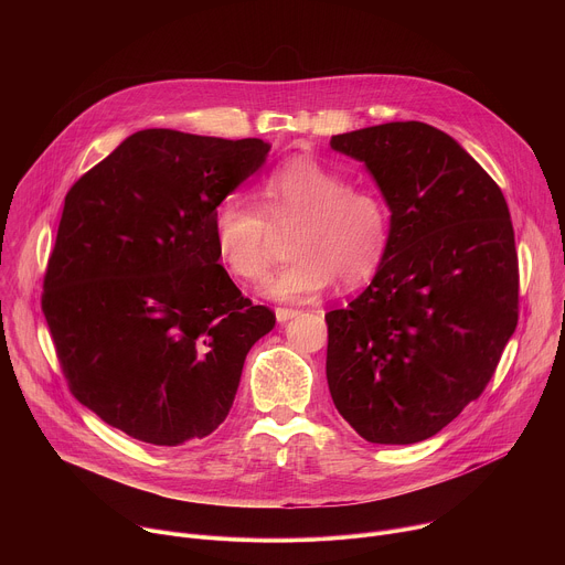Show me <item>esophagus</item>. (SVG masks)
<instances>
[{
    "label": "esophagus",
    "mask_w": 565,
    "mask_h": 565,
    "mask_svg": "<svg viewBox=\"0 0 565 565\" xmlns=\"http://www.w3.org/2000/svg\"><path fill=\"white\" fill-rule=\"evenodd\" d=\"M275 315H277L279 324H286V321H290V319H295L299 315V310L297 308H277Z\"/></svg>",
    "instance_id": "34e87169"
}]
</instances>
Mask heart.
I'll return each instance as SVG.
<instances>
[{"label":"heart","instance_id":"b5f03b06","mask_svg":"<svg viewBox=\"0 0 565 565\" xmlns=\"http://www.w3.org/2000/svg\"><path fill=\"white\" fill-rule=\"evenodd\" d=\"M262 205L273 223L299 218L290 236L295 255L266 286L279 301H303L342 277L349 288L366 284L382 266L391 216L384 199L312 158H292L262 183ZM248 199L230 194L212 214L218 259L246 284L266 279L273 259L270 223Z\"/></svg>","mask_w":565,"mask_h":565}]
</instances>
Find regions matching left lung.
Segmentation results:
<instances>
[{
	"label": "left lung",
	"mask_w": 565,
	"mask_h": 565,
	"mask_svg": "<svg viewBox=\"0 0 565 565\" xmlns=\"http://www.w3.org/2000/svg\"><path fill=\"white\" fill-rule=\"evenodd\" d=\"M391 210L369 288L327 312V377L369 443L436 436L492 380L519 321V259L501 188L445 131L384 122L331 138Z\"/></svg>",
	"instance_id": "left-lung-1"
}]
</instances>
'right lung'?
I'll return each mask as SVG.
<instances>
[{"instance_id":"1","label":"right lung","mask_w":565,"mask_h":565,"mask_svg":"<svg viewBox=\"0 0 565 565\" xmlns=\"http://www.w3.org/2000/svg\"><path fill=\"white\" fill-rule=\"evenodd\" d=\"M268 151L259 138L142 129L64 199L42 310L71 393L136 440L210 436L275 327L218 264L212 234L216 203Z\"/></svg>"}]
</instances>
